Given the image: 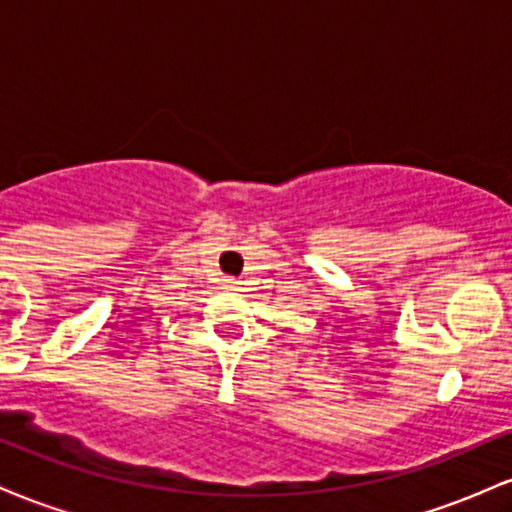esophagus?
<instances>
[{"instance_id":"34e87169","label":"esophagus","mask_w":512,"mask_h":512,"mask_svg":"<svg viewBox=\"0 0 512 512\" xmlns=\"http://www.w3.org/2000/svg\"><path fill=\"white\" fill-rule=\"evenodd\" d=\"M226 289H238V281L236 279H226Z\"/></svg>"}]
</instances>
